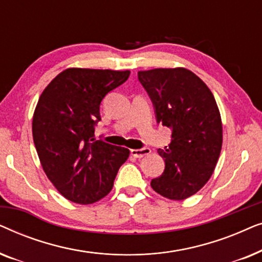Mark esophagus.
Wrapping results in <instances>:
<instances>
[{"mask_svg":"<svg viewBox=\"0 0 262 262\" xmlns=\"http://www.w3.org/2000/svg\"><path fill=\"white\" fill-rule=\"evenodd\" d=\"M151 152V150L149 148H143V149H131V155L136 157V159H141V157L148 156Z\"/></svg>","mask_w":262,"mask_h":262,"instance_id":"34e87169","label":"esophagus"}]
</instances>
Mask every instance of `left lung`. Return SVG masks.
<instances>
[{
	"label": "left lung",
	"mask_w": 262,
	"mask_h": 262,
	"mask_svg": "<svg viewBox=\"0 0 262 262\" xmlns=\"http://www.w3.org/2000/svg\"><path fill=\"white\" fill-rule=\"evenodd\" d=\"M138 81L151 100L157 124L169 127L161 177L151 187L171 200L195 194L209 181L222 149L221 114L207 85L185 68L138 71Z\"/></svg>",
	"instance_id": "left-lung-1"
}]
</instances>
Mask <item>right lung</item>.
Instances as JSON below:
<instances>
[{"mask_svg":"<svg viewBox=\"0 0 262 262\" xmlns=\"http://www.w3.org/2000/svg\"><path fill=\"white\" fill-rule=\"evenodd\" d=\"M130 71L70 68L50 82L35 107L32 132L42 169L63 196L92 204L108 194L130 150L96 141L100 103Z\"/></svg>","mask_w":262,"mask_h":262,"instance_id":"1","label":"right lung"}]
</instances>
